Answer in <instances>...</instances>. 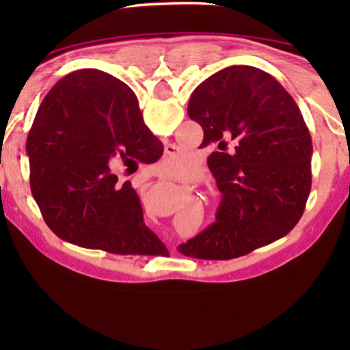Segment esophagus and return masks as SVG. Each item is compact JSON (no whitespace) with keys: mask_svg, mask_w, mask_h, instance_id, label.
I'll return each instance as SVG.
<instances>
[{"mask_svg":"<svg viewBox=\"0 0 350 350\" xmlns=\"http://www.w3.org/2000/svg\"><path fill=\"white\" fill-rule=\"evenodd\" d=\"M165 152H167V154H169V156H172V154H174V152H175V148H174V146H167Z\"/></svg>","mask_w":350,"mask_h":350,"instance_id":"esophagus-1","label":"esophagus"}]
</instances>
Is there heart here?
Listing matches in <instances>:
<instances>
[{"mask_svg":"<svg viewBox=\"0 0 350 350\" xmlns=\"http://www.w3.org/2000/svg\"><path fill=\"white\" fill-rule=\"evenodd\" d=\"M169 172H170V174H178V169H169Z\"/></svg>","mask_w":350,"mask_h":350,"instance_id":"heart-1","label":"heart"}]
</instances>
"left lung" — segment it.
I'll use <instances>...</instances> for the list:
<instances>
[{
    "label": "left lung",
    "mask_w": 350,
    "mask_h": 350,
    "mask_svg": "<svg viewBox=\"0 0 350 350\" xmlns=\"http://www.w3.org/2000/svg\"><path fill=\"white\" fill-rule=\"evenodd\" d=\"M189 118L213 146L207 164L223 199L217 223L178 245L199 260H232L284 237L303 217L312 140L293 97L255 66L234 65L200 83Z\"/></svg>",
    "instance_id": "left-lung-1"
}]
</instances>
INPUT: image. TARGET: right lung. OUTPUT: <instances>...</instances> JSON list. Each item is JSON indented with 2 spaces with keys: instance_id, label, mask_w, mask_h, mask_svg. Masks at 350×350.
I'll return each mask as SVG.
<instances>
[{
  "instance_id": "add662e5",
  "label": "right lung",
  "mask_w": 350,
  "mask_h": 350,
  "mask_svg": "<svg viewBox=\"0 0 350 350\" xmlns=\"http://www.w3.org/2000/svg\"><path fill=\"white\" fill-rule=\"evenodd\" d=\"M162 151L129 85L94 68L66 75L41 102L27 138L31 193L46 224L84 248L164 253L131 181L119 183L108 167L114 157L156 162Z\"/></svg>"
}]
</instances>
